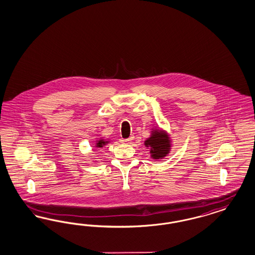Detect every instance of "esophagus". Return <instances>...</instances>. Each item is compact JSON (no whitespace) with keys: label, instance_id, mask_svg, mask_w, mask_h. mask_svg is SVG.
Wrapping results in <instances>:
<instances>
[{"label":"esophagus","instance_id":"34e87169","mask_svg":"<svg viewBox=\"0 0 255 255\" xmlns=\"http://www.w3.org/2000/svg\"><path fill=\"white\" fill-rule=\"evenodd\" d=\"M132 139H133V136H130L129 138H126V139H124L123 142H125V143H131L132 142Z\"/></svg>","mask_w":255,"mask_h":255}]
</instances>
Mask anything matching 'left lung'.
<instances>
[{"label": "left lung", "instance_id": "left-lung-1", "mask_svg": "<svg viewBox=\"0 0 255 255\" xmlns=\"http://www.w3.org/2000/svg\"><path fill=\"white\" fill-rule=\"evenodd\" d=\"M145 145L150 147V153L153 159H161L165 157L169 151V140L165 133L161 131H154L151 136L145 141Z\"/></svg>", "mask_w": 255, "mask_h": 255}]
</instances>
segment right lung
<instances>
[{
	"instance_id": "obj_1",
	"label": "right lung",
	"mask_w": 255,
	"mask_h": 255,
	"mask_svg": "<svg viewBox=\"0 0 255 255\" xmlns=\"http://www.w3.org/2000/svg\"><path fill=\"white\" fill-rule=\"evenodd\" d=\"M106 143H107V141H104L103 139H101V140L98 141L97 142V148H102V147H104V145H106Z\"/></svg>"
}]
</instances>
